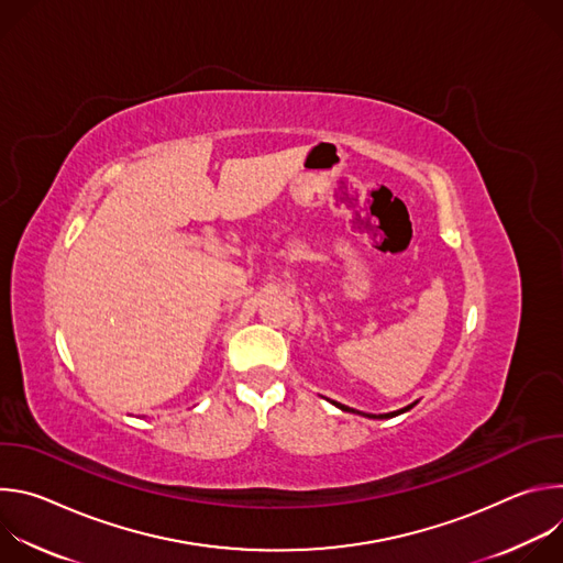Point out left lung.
Listing matches in <instances>:
<instances>
[{
	"mask_svg": "<svg viewBox=\"0 0 563 563\" xmlns=\"http://www.w3.org/2000/svg\"><path fill=\"white\" fill-rule=\"evenodd\" d=\"M332 404L339 408V410H343V412H352V415H361V417H367V419H391V417H398V415H404V412H408V410H412L415 406H417V400L412 406H406V408H400V410H396V412H387V415H365V412H358V410H354V408H347V406H343V404H336V400H332Z\"/></svg>",
	"mask_w": 563,
	"mask_h": 563,
	"instance_id": "left-lung-1",
	"label": "left lung"
}]
</instances>
